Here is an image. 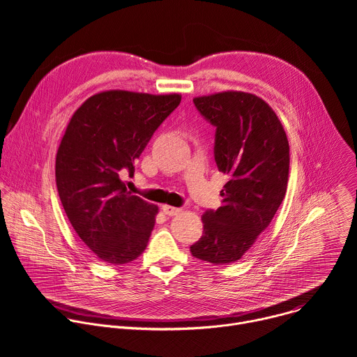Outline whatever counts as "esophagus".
<instances>
[{"label": "esophagus", "mask_w": 357, "mask_h": 357, "mask_svg": "<svg viewBox=\"0 0 357 357\" xmlns=\"http://www.w3.org/2000/svg\"><path fill=\"white\" fill-rule=\"evenodd\" d=\"M162 212L167 215V216H176L182 212V209L179 208H174V206H169V205H164L162 206Z\"/></svg>", "instance_id": "obj_1"}]
</instances>
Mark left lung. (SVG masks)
<instances>
[{
    "instance_id": "left-lung-1",
    "label": "left lung",
    "mask_w": 357,
    "mask_h": 357,
    "mask_svg": "<svg viewBox=\"0 0 357 357\" xmlns=\"http://www.w3.org/2000/svg\"><path fill=\"white\" fill-rule=\"evenodd\" d=\"M216 127L215 161L227 175L222 206L202 216L192 256L215 266L240 260L271 223L287 192L289 145L281 121L263 98L227 90L195 97Z\"/></svg>"
}]
</instances>
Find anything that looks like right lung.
Instances as JSON below:
<instances>
[{"label": "right lung", "mask_w": 357, "mask_h": 357, "mask_svg": "<svg viewBox=\"0 0 357 357\" xmlns=\"http://www.w3.org/2000/svg\"><path fill=\"white\" fill-rule=\"evenodd\" d=\"M181 94L100 91L72 116L56 154V186L66 216L82 241L114 266L141 256L158 206L127 190L152 134L179 106Z\"/></svg>", "instance_id": "right-lung-1"}]
</instances>
